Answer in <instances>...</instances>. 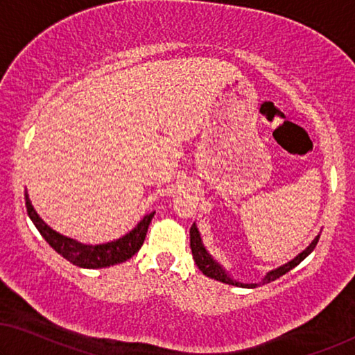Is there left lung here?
<instances>
[{"instance_id": "obj_1", "label": "left lung", "mask_w": 355, "mask_h": 355, "mask_svg": "<svg viewBox=\"0 0 355 355\" xmlns=\"http://www.w3.org/2000/svg\"><path fill=\"white\" fill-rule=\"evenodd\" d=\"M319 237H320V234H317L314 237V241L311 242V244L306 247L303 252L298 253V255H296L293 260H290L288 263L282 264V266H279L276 269H272V271L266 272V276L261 279V282H258V284H242V282H237V280H234V279H231L230 274L225 271V268L221 266L218 261L211 258V255L207 252V248H205L204 244H202V239H200L199 230H198V226H196V223H193L191 230H189V244H191L193 258H194L196 264H198V268L200 269V271H202V274H205V276L210 277V279L220 280V282H223V284L236 285V287H245V288H255V287H258V285H264V284L272 282V280H276L280 276H284V274H287L290 269L298 266V264L303 261L311 252L314 250L317 242H319Z\"/></svg>"}]
</instances>
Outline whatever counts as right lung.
<instances>
[{
    "instance_id": "right-lung-1",
    "label": "right lung",
    "mask_w": 355,
    "mask_h": 355,
    "mask_svg": "<svg viewBox=\"0 0 355 355\" xmlns=\"http://www.w3.org/2000/svg\"><path fill=\"white\" fill-rule=\"evenodd\" d=\"M25 205L28 216L33 221L36 230L40 231V234L44 237V241L49 244L54 250L62 255L65 260H68L73 264H76L79 268H87V269H97V268H107L113 266V264L124 263L135 255L140 250V247L144 245V241L146 237L148 226H150L155 211H151L150 215H145L144 220H140V223L135 226L130 232H127L125 236L119 237V239L107 242V244H98V245H87L81 244L70 237L62 236L60 232H57L47 226L44 221L40 218V215L36 214L33 205L30 202L28 193L25 191Z\"/></svg>"
}]
</instances>
